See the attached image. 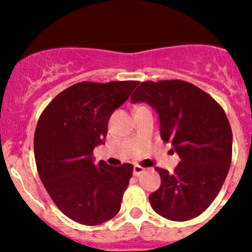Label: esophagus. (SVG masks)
I'll use <instances>...</instances> for the list:
<instances>
[{"label":"esophagus","instance_id":"obj_1","mask_svg":"<svg viewBox=\"0 0 252 252\" xmlns=\"http://www.w3.org/2000/svg\"><path fill=\"white\" fill-rule=\"evenodd\" d=\"M144 172H145V169L142 168V167H140V166H134V168H133V174L135 175V177H139V175L144 173Z\"/></svg>","mask_w":252,"mask_h":252}]
</instances>
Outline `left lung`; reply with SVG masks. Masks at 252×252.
<instances>
[{"label":"left lung","mask_w":252,"mask_h":252,"mask_svg":"<svg viewBox=\"0 0 252 252\" xmlns=\"http://www.w3.org/2000/svg\"><path fill=\"white\" fill-rule=\"evenodd\" d=\"M131 102L157 111L161 138L171 142L180 162L172 174L157 167L161 187L149 196L155 212L184 222L201 215L220 192L232 162L233 135L222 106L184 80L142 81Z\"/></svg>","instance_id":"obj_1"}]
</instances>
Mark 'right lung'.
<instances>
[{"instance_id":"add662e5","label":"right lung","mask_w":252,"mask_h":252,"mask_svg":"<svg viewBox=\"0 0 252 252\" xmlns=\"http://www.w3.org/2000/svg\"><path fill=\"white\" fill-rule=\"evenodd\" d=\"M139 81H81L58 94L37 122L34 154L37 173L55 205L74 222L97 225L113 218L133 175V164L94 163L105 144L112 112Z\"/></svg>"}]
</instances>
